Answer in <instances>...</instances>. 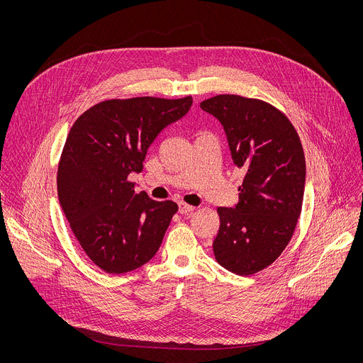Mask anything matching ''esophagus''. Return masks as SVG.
Returning a JSON list of instances; mask_svg holds the SVG:
<instances>
[{
  "instance_id": "obj_1",
  "label": "esophagus",
  "mask_w": 363,
  "mask_h": 363,
  "mask_svg": "<svg viewBox=\"0 0 363 363\" xmlns=\"http://www.w3.org/2000/svg\"><path fill=\"white\" fill-rule=\"evenodd\" d=\"M178 210H179L181 214H189V213H192V211L195 210V206L188 205V203H185V202H179V203H178Z\"/></svg>"
}]
</instances>
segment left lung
<instances>
[{"label":"left lung","mask_w":363,"mask_h":363,"mask_svg":"<svg viewBox=\"0 0 363 363\" xmlns=\"http://www.w3.org/2000/svg\"><path fill=\"white\" fill-rule=\"evenodd\" d=\"M199 106L220 121L231 158L245 172L235 206L217 208L216 260L250 276L276 262L294 233L306 184L303 146L286 115L263 100L218 94Z\"/></svg>","instance_id":"left-lung-1"}]
</instances>
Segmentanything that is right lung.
<instances>
[{"instance_id": "1", "label": "right lung", "mask_w": 363, "mask_h": 363, "mask_svg": "<svg viewBox=\"0 0 363 363\" xmlns=\"http://www.w3.org/2000/svg\"><path fill=\"white\" fill-rule=\"evenodd\" d=\"M192 97L100 101L72 126L57 171L70 228L90 260L111 274L139 269L157 254L178 205L136 194L147 147L185 116Z\"/></svg>"}]
</instances>
